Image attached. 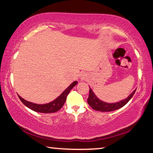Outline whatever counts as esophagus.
Here are the masks:
<instances>
[{
    "label": "esophagus",
    "mask_w": 153,
    "mask_h": 153,
    "mask_svg": "<svg viewBox=\"0 0 153 153\" xmlns=\"http://www.w3.org/2000/svg\"><path fill=\"white\" fill-rule=\"evenodd\" d=\"M86 74H85V73L82 74L81 76H80V79H82V80H84V79H86Z\"/></svg>",
    "instance_id": "esophagus-1"
}]
</instances>
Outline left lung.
<instances>
[{
    "instance_id": "1",
    "label": "left lung",
    "mask_w": 153,
    "mask_h": 153,
    "mask_svg": "<svg viewBox=\"0 0 153 153\" xmlns=\"http://www.w3.org/2000/svg\"><path fill=\"white\" fill-rule=\"evenodd\" d=\"M136 90V89L134 90L132 93L129 94V97L126 98V99L115 103H107L98 99L97 96L94 94V93L93 92L91 88H90L89 97L88 98L87 101L88 105L93 109L98 111H102V112H110V111L119 109V108L123 107L124 105H126L129 102V100L132 98Z\"/></svg>"
}]
</instances>
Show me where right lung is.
Segmentation results:
<instances>
[{"mask_svg": "<svg viewBox=\"0 0 153 153\" xmlns=\"http://www.w3.org/2000/svg\"><path fill=\"white\" fill-rule=\"evenodd\" d=\"M77 84V81H75L74 82L67 87V88L64 90L63 93L59 96V97L56 98L55 100H54L53 101H52L47 104H44V105H38L35 104V103L28 102L27 100H25L24 98H22L19 95H18L19 99L21 100L24 104L26 106L30 109L36 111V112L38 113H55L56 112L61 109L63 107L64 103L66 101V98L67 95L69 94L70 90L76 86Z\"/></svg>", "mask_w": 153, "mask_h": 153, "instance_id": "1", "label": "right lung"}]
</instances>
